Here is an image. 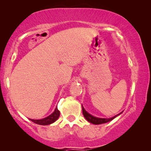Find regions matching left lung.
Here are the masks:
<instances>
[{
    "label": "left lung",
    "mask_w": 151,
    "mask_h": 151,
    "mask_svg": "<svg viewBox=\"0 0 151 151\" xmlns=\"http://www.w3.org/2000/svg\"><path fill=\"white\" fill-rule=\"evenodd\" d=\"M82 113H83L84 116L86 119V120H87L88 122H89L90 123L93 124H101L108 122H110L112 120V119H114L115 117H117V115H115V116L111 117V118H109V119L98 118V117L93 116V115H90L89 113L86 112V111H85V109L83 108V106H82Z\"/></svg>",
    "instance_id": "obj_1"
}]
</instances>
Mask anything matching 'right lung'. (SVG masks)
Segmentation results:
<instances>
[{
  "instance_id": "obj_1",
  "label": "right lung",
  "mask_w": 151,
  "mask_h": 151,
  "mask_svg": "<svg viewBox=\"0 0 151 151\" xmlns=\"http://www.w3.org/2000/svg\"><path fill=\"white\" fill-rule=\"evenodd\" d=\"M60 116V111H58V108H55V111H53V113H51L50 115H49L48 117H45V118L41 119H29L31 121H32L33 122L37 124L40 125H48L50 124H52L55 121H56Z\"/></svg>"
}]
</instances>
